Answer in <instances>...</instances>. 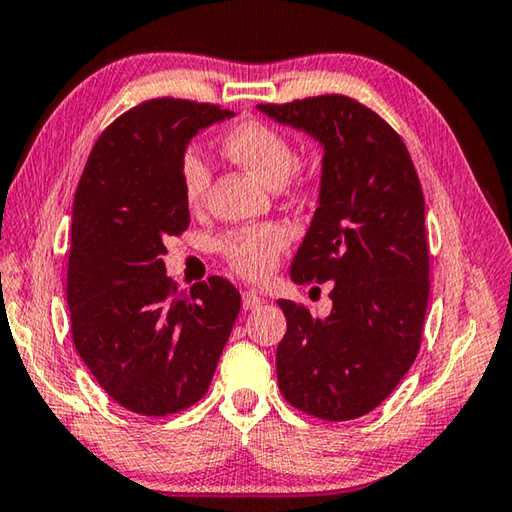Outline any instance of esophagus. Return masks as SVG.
Returning a JSON list of instances; mask_svg holds the SVG:
<instances>
[{
  "label": "esophagus",
  "mask_w": 512,
  "mask_h": 512,
  "mask_svg": "<svg viewBox=\"0 0 512 512\" xmlns=\"http://www.w3.org/2000/svg\"><path fill=\"white\" fill-rule=\"evenodd\" d=\"M261 306H263L261 294H256V292H245V294H242V308H245V310H256V308H261Z\"/></svg>",
  "instance_id": "obj_1"
}]
</instances>
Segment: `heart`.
<instances>
[{
	"label": "heart",
	"mask_w": 512,
	"mask_h": 512,
	"mask_svg": "<svg viewBox=\"0 0 512 512\" xmlns=\"http://www.w3.org/2000/svg\"><path fill=\"white\" fill-rule=\"evenodd\" d=\"M222 148L267 186H281L294 166V146L285 134L265 121H242L224 134ZM179 184L184 202L200 209L211 186V170L200 150L188 148L179 159ZM290 231L283 224H256V227L229 231L220 240L222 256L240 276L263 281L274 272L279 254L288 247Z\"/></svg>",
	"instance_id": "1"
}]
</instances>
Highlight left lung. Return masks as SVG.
Wrapping results in <instances>:
<instances>
[{"instance_id": "1", "label": "left lung", "mask_w": 512, "mask_h": 512, "mask_svg": "<svg viewBox=\"0 0 512 512\" xmlns=\"http://www.w3.org/2000/svg\"><path fill=\"white\" fill-rule=\"evenodd\" d=\"M258 110L324 146L319 206L290 276L333 281V310L281 299L283 398L321 420L369 414L414 364L429 299L425 197L400 134L355 98L324 94Z\"/></svg>"}]
</instances>
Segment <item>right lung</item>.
Segmentation results:
<instances>
[{
    "instance_id": "obj_1",
    "label": "right lung",
    "mask_w": 512,
    "mask_h": 512,
    "mask_svg": "<svg viewBox=\"0 0 512 512\" xmlns=\"http://www.w3.org/2000/svg\"><path fill=\"white\" fill-rule=\"evenodd\" d=\"M229 116L220 105L152 98L107 125L80 175L67 267L71 337L107 396L134 414L195 405L240 312L227 279L179 292L161 258L191 222L179 159L197 132Z\"/></svg>"
}]
</instances>
